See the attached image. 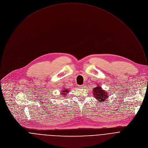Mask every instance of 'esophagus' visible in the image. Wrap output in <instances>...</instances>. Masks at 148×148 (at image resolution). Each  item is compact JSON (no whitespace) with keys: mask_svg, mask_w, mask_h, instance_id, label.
Wrapping results in <instances>:
<instances>
[{"mask_svg":"<svg viewBox=\"0 0 148 148\" xmlns=\"http://www.w3.org/2000/svg\"><path fill=\"white\" fill-rule=\"evenodd\" d=\"M80 87L82 88H83L85 87V85H81V86H80Z\"/></svg>","mask_w":148,"mask_h":148,"instance_id":"obj_1","label":"esophagus"}]
</instances>
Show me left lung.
<instances>
[{"label":"left lung","instance_id":"obj_1","mask_svg":"<svg viewBox=\"0 0 148 148\" xmlns=\"http://www.w3.org/2000/svg\"><path fill=\"white\" fill-rule=\"evenodd\" d=\"M93 94L94 95V97L99 102H103L105 101L108 97V94H107V92H105L101 88V86H98L97 87H95L93 90Z\"/></svg>","mask_w":148,"mask_h":148}]
</instances>
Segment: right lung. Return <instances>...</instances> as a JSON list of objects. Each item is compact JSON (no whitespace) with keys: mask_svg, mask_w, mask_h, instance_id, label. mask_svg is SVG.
<instances>
[{"mask_svg":"<svg viewBox=\"0 0 148 148\" xmlns=\"http://www.w3.org/2000/svg\"><path fill=\"white\" fill-rule=\"evenodd\" d=\"M69 91V89L68 90L67 89H64V90H62V93H61V94H63V95H66V94H67L68 93ZM62 97H64V96H62Z\"/></svg>","mask_w":148,"mask_h":148,"instance_id":"1","label":"right lung"}]
</instances>
